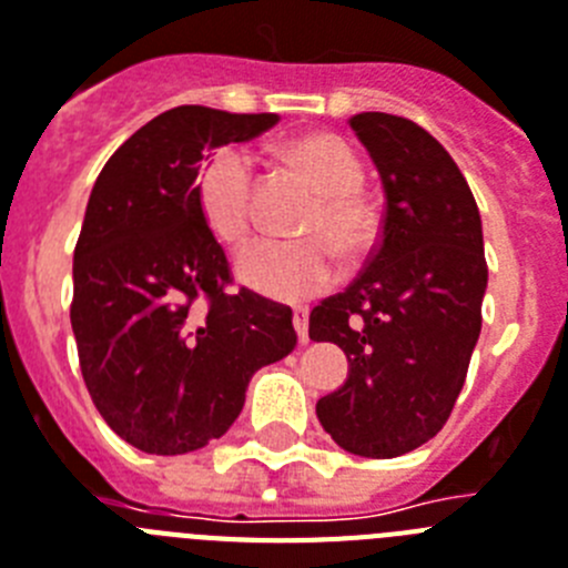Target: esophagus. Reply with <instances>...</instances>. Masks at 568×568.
Segmentation results:
<instances>
[{
  "mask_svg": "<svg viewBox=\"0 0 568 568\" xmlns=\"http://www.w3.org/2000/svg\"><path fill=\"white\" fill-rule=\"evenodd\" d=\"M294 328H297V337L300 343H308V308H294Z\"/></svg>",
  "mask_w": 568,
  "mask_h": 568,
  "instance_id": "34e87169",
  "label": "esophagus"
}]
</instances>
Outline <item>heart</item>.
Listing matches in <instances>:
<instances>
[{
	"instance_id": "heart-1",
	"label": "heart",
	"mask_w": 568,
	"mask_h": 568,
	"mask_svg": "<svg viewBox=\"0 0 568 568\" xmlns=\"http://www.w3.org/2000/svg\"><path fill=\"white\" fill-rule=\"evenodd\" d=\"M276 155L312 181L317 202L300 222L303 240H265L245 247L236 276L256 294L303 303L335 285L343 256L357 260L378 236V211L361 190L364 161L335 132H306L276 146ZM195 207L207 231L225 245H240L254 225V170L240 146H222L195 179Z\"/></svg>"
}]
</instances>
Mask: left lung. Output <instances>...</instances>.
Here are the masks:
<instances>
[{"instance_id": "8db88e82", "label": "left lung", "mask_w": 568, "mask_h": 568, "mask_svg": "<svg viewBox=\"0 0 568 568\" xmlns=\"http://www.w3.org/2000/svg\"><path fill=\"white\" fill-rule=\"evenodd\" d=\"M349 126L387 204L364 271L308 314V337L349 361L317 418L343 450L393 459L445 427L468 375L488 288L483 219L456 161L418 123L361 112Z\"/></svg>"}]
</instances>
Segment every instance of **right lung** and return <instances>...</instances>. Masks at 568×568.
Returning a JSON list of instances; mask_svg holds the SVG:
<instances>
[{"label": "right lung", "instance_id": "right-lung-1", "mask_svg": "<svg viewBox=\"0 0 568 568\" xmlns=\"http://www.w3.org/2000/svg\"><path fill=\"white\" fill-rule=\"evenodd\" d=\"M280 121L175 106L114 150L94 181L74 247L71 328L103 422L155 456L225 436L256 369L297 346L292 308L231 285L195 179L207 150Z\"/></svg>", "mask_w": 568, "mask_h": 568}]
</instances>
